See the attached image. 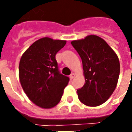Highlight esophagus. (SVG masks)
Masks as SVG:
<instances>
[{"instance_id":"1","label":"esophagus","mask_w":132,"mask_h":132,"mask_svg":"<svg viewBox=\"0 0 132 132\" xmlns=\"http://www.w3.org/2000/svg\"><path fill=\"white\" fill-rule=\"evenodd\" d=\"M76 76V73H71V74L70 75V78L71 79H73V78H74V77Z\"/></svg>"}]
</instances>
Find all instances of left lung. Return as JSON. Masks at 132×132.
I'll return each instance as SVG.
<instances>
[{
	"label": "left lung",
	"mask_w": 132,
	"mask_h": 132,
	"mask_svg": "<svg viewBox=\"0 0 132 132\" xmlns=\"http://www.w3.org/2000/svg\"><path fill=\"white\" fill-rule=\"evenodd\" d=\"M83 63L85 84L77 90L84 105L96 107L108 100L116 88L120 64L117 55L103 39L88 35L72 41Z\"/></svg>",
	"instance_id": "left-lung-1"
}]
</instances>
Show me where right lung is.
Here are the masks:
<instances>
[{"instance_id":"obj_1","label":"right lung","mask_w":132,"mask_h":132,"mask_svg":"<svg viewBox=\"0 0 132 132\" xmlns=\"http://www.w3.org/2000/svg\"><path fill=\"white\" fill-rule=\"evenodd\" d=\"M66 40L43 37L31 45L22 55L19 78L23 90L39 107L50 109L60 102L69 78L59 72L56 54Z\"/></svg>"}]
</instances>
